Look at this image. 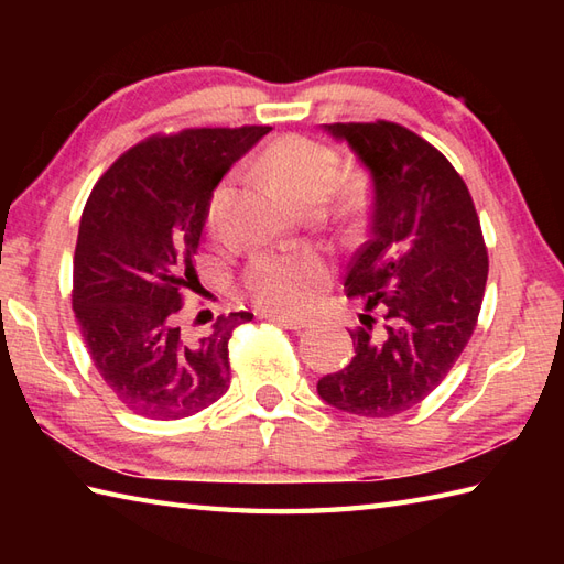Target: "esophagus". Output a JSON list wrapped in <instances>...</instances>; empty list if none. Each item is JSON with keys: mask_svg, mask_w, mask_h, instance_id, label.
Wrapping results in <instances>:
<instances>
[{"mask_svg": "<svg viewBox=\"0 0 564 564\" xmlns=\"http://www.w3.org/2000/svg\"><path fill=\"white\" fill-rule=\"evenodd\" d=\"M269 319L275 322V325L285 327V329H305V327L313 325V319H310V317H297V315H271Z\"/></svg>", "mask_w": 564, "mask_h": 564, "instance_id": "esophagus-1", "label": "esophagus"}]
</instances>
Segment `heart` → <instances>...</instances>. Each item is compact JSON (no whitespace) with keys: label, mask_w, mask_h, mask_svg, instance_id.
Segmentation results:
<instances>
[{"label":"heart","mask_w":564,"mask_h":564,"mask_svg":"<svg viewBox=\"0 0 564 564\" xmlns=\"http://www.w3.org/2000/svg\"><path fill=\"white\" fill-rule=\"evenodd\" d=\"M263 170L303 206L325 203L339 182V158L332 148L310 138H283L263 154ZM235 191V176L213 191L208 203V227L223 232ZM322 267L310 254H261L245 275L251 297L273 313H291L313 295Z\"/></svg>","instance_id":"obj_1"}]
</instances>
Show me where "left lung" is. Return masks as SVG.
<instances>
[{
    "label": "left lung",
    "mask_w": 564,
    "mask_h": 564,
    "mask_svg": "<svg viewBox=\"0 0 564 564\" xmlns=\"http://www.w3.org/2000/svg\"><path fill=\"white\" fill-rule=\"evenodd\" d=\"M370 176L368 242L344 289L364 303L354 358L317 382L346 414L392 416L434 392L473 337L487 283L480 220L460 174L398 123H334ZM383 313L377 325L372 313Z\"/></svg>",
    "instance_id": "obj_1"
}]
</instances>
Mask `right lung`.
I'll return each mask as SVG.
<instances>
[{
    "label": "right lung",
    "mask_w": 564,
    "mask_h": 564,
    "mask_svg": "<svg viewBox=\"0 0 564 564\" xmlns=\"http://www.w3.org/2000/svg\"><path fill=\"white\" fill-rule=\"evenodd\" d=\"M269 133L267 126L196 128L152 138L106 172L84 206L72 307L94 366L130 412L182 419L230 388L232 329L251 313L220 315L206 337L176 325L191 257L220 178Z\"/></svg>",
    "instance_id": "obj_1"
}]
</instances>
